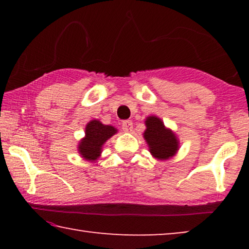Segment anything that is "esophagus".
Listing matches in <instances>:
<instances>
[{
	"label": "esophagus",
	"instance_id": "1",
	"mask_svg": "<svg viewBox=\"0 0 249 249\" xmlns=\"http://www.w3.org/2000/svg\"><path fill=\"white\" fill-rule=\"evenodd\" d=\"M122 129H123L125 133L132 132V130H133L132 121H124L123 124H122Z\"/></svg>",
	"mask_w": 249,
	"mask_h": 249
}]
</instances>
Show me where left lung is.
<instances>
[{
	"label": "left lung",
	"instance_id": "8db88e82",
	"mask_svg": "<svg viewBox=\"0 0 249 249\" xmlns=\"http://www.w3.org/2000/svg\"><path fill=\"white\" fill-rule=\"evenodd\" d=\"M146 129L142 137L148 145L149 153L158 160H167L178 153L180 142L174 130L168 128L156 115L146 117Z\"/></svg>",
	"mask_w": 249,
	"mask_h": 249
}]
</instances>
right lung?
Wrapping results in <instances>:
<instances>
[{
	"label": "right lung",
	"instance_id": "obj_1",
	"mask_svg": "<svg viewBox=\"0 0 249 249\" xmlns=\"http://www.w3.org/2000/svg\"><path fill=\"white\" fill-rule=\"evenodd\" d=\"M86 135L78 144V153L83 159L95 161L101 157L103 145L117 129L112 125L102 124L99 120H92L86 125Z\"/></svg>",
	"mask_w": 249,
	"mask_h": 249
}]
</instances>
